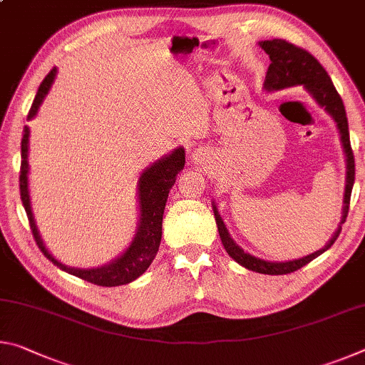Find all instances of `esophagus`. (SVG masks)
<instances>
[{
	"label": "esophagus",
	"instance_id": "1",
	"mask_svg": "<svg viewBox=\"0 0 365 365\" xmlns=\"http://www.w3.org/2000/svg\"><path fill=\"white\" fill-rule=\"evenodd\" d=\"M195 159H197V154H196V158H195Z\"/></svg>",
	"mask_w": 365,
	"mask_h": 365
}]
</instances>
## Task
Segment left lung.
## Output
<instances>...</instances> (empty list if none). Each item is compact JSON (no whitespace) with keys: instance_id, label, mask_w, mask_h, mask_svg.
<instances>
[{"instance_id":"left-lung-1","label":"left lung","mask_w":365,"mask_h":365,"mask_svg":"<svg viewBox=\"0 0 365 365\" xmlns=\"http://www.w3.org/2000/svg\"><path fill=\"white\" fill-rule=\"evenodd\" d=\"M259 46H261L265 53L269 54L270 58V66L267 69V76L264 80V88L267 91L274 90H283L289 88V86L302 85L304 88L312 95L314 100L319 103V106L325 108L327 113H329L333 120L336 122V127L341 135V143H343V151L346 156V187H344V200H343V214H341V222L336 228V232L333 233L330 242L327 243L322 250H319L312 255L294 259V261H287V262H270L264 261V259H259L256 256H251L248 252H245L240 246L233 242L230 233H228L227 227L222 220L220 214L217 211V206L214 207V215H215V224H217V230L220 235L222 245H224L225 251L228 252L233 261H237L240 265H243L245 269L257 272V274H265V275H283V274H292V272L304 267L312 259L322 255L330 246L335 243L338 238L339 232H341V224H344L346 215L349 211V200H351V191H353L354 185V154L351 150V141H349V130H348V117H346L344 104L341 96L338 95V91L331 83V78L329 73L322 67V64L312 56L311 53H307L306 49L294 46L293 43H288L285 40L275 38V40H265L259 41Z\"/></svg>"}]
</instances>
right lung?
<instances>
[{"mask_svg":"<svg viewBox=\"0 0 365 365\" xmlns=\"http://www.w3.org/2000/svg\"><path fill=\"white\" fill-rule=\"evenodd\" d=\"M56 67H53L51 72L43 78L40 83V88L36 91V96L32 103V108L29 110L27 119L30 120L32 117L38 113V108L41 106L43 100L48 95L49 88L56 77ZM29 127H24V137L21 141V200L24 209H26L30 228H32L34 238L36 245H38L40 251L48 257L54 265H58L61 270L67 272V274L76 275L78 279L85 282L95 283L98 287H119L127 285L133 280H137L145 270L150 267L153 259L156 257L160 237H163V215L164 207L168 202L169 191L172 185L177 180V174L183 169L185 165V150L180 146L172 151L168 156L159 159L154 163L151 168H148L143 174L140 175L138 180V202H140V220L138 228L135 233L133 242L128 246L127 251L120 255L113 262L106 265H101L98 269H76L67 267V265L61 264L58 259H54L49 251L43 245V240L36 228L32 206H30V195H29Z\"/></svg>","mask_w":365,"mask_h":365,"instance_id":"obj_1","label":"right lung"}]
</instances>
